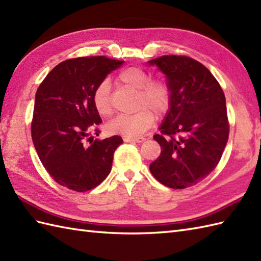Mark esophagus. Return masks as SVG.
<instances>
[{
    "mask_svg": "<svg viewBox=\"0 0 261 261\" xmlns=\"http://www.w3.org/2000/svg\"><path fill=\"white\" fill-rule=\"evenodd\" d=\"M125 142H143L146 139L143 137H138V138H124L123 139Z\"/></svg>",
    "mask_w": 261,
    "mask_h": 261,
    "instance_id": "1",
    "label": "esophagus"
}]
</instances>
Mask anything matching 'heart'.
<instances>
[{
  "label": "heart",
  "instance_id": "1",
  "mask_svg": "<svg viewBox=\"0 0 261 261\" xmlns=\"http://www.w3.org/2000/svg\"><path fill=\"white\" fill-rule=\"evenodd\" d=\"M122 84L137 91L135 108L132 114H121L107 124L110 135H121L126 138L138 137L150 129L154 115L163 118L171 104V88L163 79H150L147 70L139 67L122 69L119 76ZM93 105L98 115L107 118L113 113L110 83L104 80L98 83L93 92Z\"/></svg>",
  "mask_w": 261,
  "mask_h": 261
}]
</instances>
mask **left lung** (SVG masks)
I'll list each match as a JSON object with an SVG mask.
<instances>
[{
	"mask_svg": "<svg viewBox=\"0 0 261 261\" xmlns=\"http://www.w3.org/2000/svg\"><path fill=\"white\" fill-rule=\"evenodd\" d=\"M157 65L171 88V104L160 134L162 152L150 165L163 185L182 190L207 177L218 166L229 138L225 96L219 82L197 60L166 55Z\"/></svg>",
	"mask_w": 261,
	"mask_h": 261,
	"instance_id": "left-lung-1",
	"label": "left lung"
}]
</instances>
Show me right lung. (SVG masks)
Listing matches in <instances>:
<instances>
[{"instance_id": "right-lung-1", "label": "right lung", "mask_w": 261, "mask_h": 261, "mask_svg": "<svg viewBox=\"0 0 261 261\" xmlns=\"http://www.w3.org/2000/svg\"><path fill=\"white\" fill-rule=\"evenodd\" d=\"M123 60L77 57L58 64L39 85L31 121L33 145L47 173L59 185L87 192L107 178L123 140L94 139L101 118L93 92Z\"/></svg>"}]
</instances>
